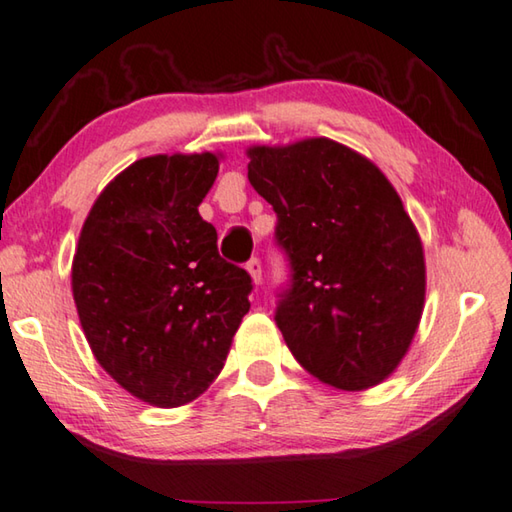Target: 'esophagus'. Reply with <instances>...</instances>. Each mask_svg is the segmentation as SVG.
Wrapping results in <instances>:
<instances>
[{
    "label": "esophagus",
    "mask_w": 512,
    "mask_h": 512,
    "mask_svg": "<svg viewBox=\"0 0 512 512\" xmlns=\"http://www.w3.org/2000/svg\"><path fill=\"white\" fill-rule=\"evenodd\" d=\"M247 272H249V276H251V281L256 283H261V279H263V270H261V261H258V258H251V261L247 263Z\"/></svg>",
    "instance_id": "esophagus-1"
}]
</instances>
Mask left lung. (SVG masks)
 <instances>
[{"mask_svg":"<svg viewBox=\"0 0 512 512\" xmlns=\"http://www.w3.org/2000/svg\"><path fill=\"white\" fill-rule=\"evenodd\" d=\"M292 279L276 324L308 374L367 390L397 370L422 320L424 247L401 197L370 158L331 138L247 149Z\"/></svg>","mask_w":512,"mask_h":512,"instance_id":"1","label":"left lung"}]
</instances>
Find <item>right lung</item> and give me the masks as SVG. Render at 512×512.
Segmentation results:
<instances>
[{
	"label": "right lung",
	"instance_id": "add662e5",
	"mask_svg": "<svg viewBox=\"0 0 512 512\" xmlns=\"http://www.w3.org/2000/svg\"><path fill=\"white\" fill-rule=\"evenodd\" d=\"M222 154H156L92 204L72 295L97 363L133 397L177 408L204 395L249 311V274L217 251L199 204Z\"/></svg>",
	"mask_w": 512,
	"mask_h": 512
}]
</instances>
